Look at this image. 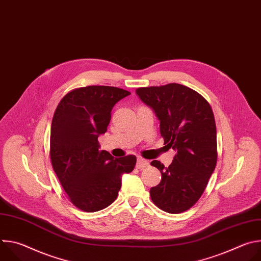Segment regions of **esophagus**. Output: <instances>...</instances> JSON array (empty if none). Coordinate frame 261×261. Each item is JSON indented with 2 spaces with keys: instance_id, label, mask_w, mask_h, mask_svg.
Instances as JSON below:
<instances>
[{
  "instance_id": "1",
  "label": "esophagus",
  "mask_w": 261,
  "mask_h": 261,
  "mask_svg": "<svg viewBox=\"0 0 261 261\" xmlns=\"http://www.w3.org/2000/svg\"><path fill=\"white\" fill-rule=\"evenodd\" d=\"M148 165H150V163H148L147 160H144V159H142L140 157L137 158V163H136L137 168H144V167H146Z\"/></svg>"
}]
</instances>
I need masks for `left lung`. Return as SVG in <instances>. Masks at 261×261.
Masks as SVG:
<instances>
[{
  "mask_svg": "<svg viewBox=\"0 0 261 261\" xmlns=\"http://www.w3.org/2000/svg\"><path fill=\"white\" fill-rule=\"evenodd\" d=\"M136 94L160 121L164 144L176 152L168 167L151 162L162 174L150 190L151 198L164 212L182 213L200 198L217 164L212 107L200 94L178 84L139 88Z\"/></svg>",
  "mask_w": 261,
  "mask_h": 261,
  "instance_id": "left-lung-1",
  "label": "left lung"
}]
</instances>
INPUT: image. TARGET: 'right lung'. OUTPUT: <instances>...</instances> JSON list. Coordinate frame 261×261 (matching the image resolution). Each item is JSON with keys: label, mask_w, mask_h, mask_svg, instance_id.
<instances>
[{"label": "right lung", "mask_w": 261, "mask_h": 261, "mask_svg": "<svg viewBox=\"0 0 261 261\" xmlns=\"http://www.w3.org/2000/svg\"><path fill=\"white\" fill-rule=\"evenodd\" d=\"M131 93L106 86H90L68 93L51 122L53 168L71 202L82 211L98 212L113 203L122 175L134 169L136 157L115 158L100 151L98 137L107 131L111 110Z\"/></svg>", "instance_id": "add662e5"}]
</instances>
